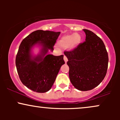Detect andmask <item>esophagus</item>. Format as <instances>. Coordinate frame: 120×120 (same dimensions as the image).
Masks as SVG:
<instances>
[{
    "mask_svg": "<svg viewBox=\"0 0 120 120\" xmlns=\"http://www.w3.org/2000/svg\"><path fill=\"white\" fill-rule=\"evenodd\" d=\"M64 61H65V63H67V62L68 61V59H67V57H66L65 56H64Z\"/></svg>",
    "mask_w": 120,
    "mask_h": 120,
    "instance_id": "obj_1",
    "label": "esophagus"
}]
</instances>
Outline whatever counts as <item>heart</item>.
<instances>
[{
	"label": "heart",
	"instance_id": "1",
	"mask_svg": "<svg viewBox=\"0 0 120 120\" xmlns=\"http://www.w3.org/2000/svg\"><path fill=\"white\" fill-rule=\"evenodd\" d=\"M81 41V37L78 34H73L71 35H64L59 41V45L62 47H69L73 49L79 45Z\"/></svg>",
	"mask_w": 120,
	"mask_h": 120
}]
</instances>
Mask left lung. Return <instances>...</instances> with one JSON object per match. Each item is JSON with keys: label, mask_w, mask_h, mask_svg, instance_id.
Returning <instances> with one entry per match:
<instances>
[{"label": "left lung", "mask_w": 120, "mask_h": 120, "mask_svg": "<svg viewBox=\"0 0 120 120\" xmlns=\"http://www.w3.org/2000/svg\"><path fill=\"white\" fill-rule=\"evenodd\" d=\"M86 39L73 50L65 51L71 83L80 91L91 90L102 82L107 74L108 56L104 43L93 31L83 29Z\"/></svg>", "instance_id": "left-lung-1"}]
</instances>
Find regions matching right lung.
<instances>
[{
	"label": "right lung",
	"mask_w": 120,
	"mask_h": 120,
	"mask_svg": "<svg viewBox=\"0 0 120 120\" xmlns=\"http://www.w3.org/2000/svg\"><path fill=\"white\" fill-rule=\"evenodd\" d=\"M60 32L38 30L22 40L16 57V66L21 81L28 89L37 93H46L51 89L60 69L65 61L64 55L47 54ZM42 47L38 56H33L31 49L35 45Z\"/></svg>",
	"instance_id": "right-lung-1"
}]
</instances>
